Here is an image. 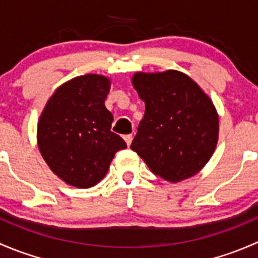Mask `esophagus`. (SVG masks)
Returning a JSON list of instances; mask_svg holds the SVG:
<instances>
[{
    "label": "esophagus",
    "instance_id": "34e87169",
    "mask_svg": "<svg viewBox=\"0 0 258 258\" xmlns=\"http://www.w3.org/2000/svg\"><path fill=\"white\" fill-rule=\"evenodd\" d=\"M123 139H124V141H126L127 146H130V145H131L132 139H134V136H132V135H126V136H124Z\"/></svg>",
    "mask_w": 258,
    "mask_h": 258
}]
</instances>
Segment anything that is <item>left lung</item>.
Here are the masks:
<instances>
[{
    "mask_svg": "<svg viewBox=\"0 0 258 258\" xmlns=\"http://www.w3.org/2000/svg\"><path fill=\"white\" fill-rule=\"evenodd\" d=\"M132 85L146 106L132 150L168 182L199 173L218 141V113L212 100L191 77L176 70L136 72Z\"/></svg>",
    "mask_w": 258,
    "mask_h": 258,
    "instance_id": "8db88e82",
    "label": "left lung"
}]
</instances>
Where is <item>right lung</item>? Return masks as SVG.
Here are the masks:
<instances>
[{
  "mask_svg": "<svg viewBox=\"0 0 258 258\" xmlns=\"http://www.w3.org/2000/svg\"><path fill=\"white\" fill-rule=\"evenodd\" d=\"M111 80L88 74L59 86L37 123V145L52 172L67 184L90 188L107 173L114 153L127 147L111 131L105 100Z\"/></svg>",
  "mask_w": 258,
  "mask_h": 258,
  "instance_id": "obj_1",
  "label": "right lung"
}]
</instances>
